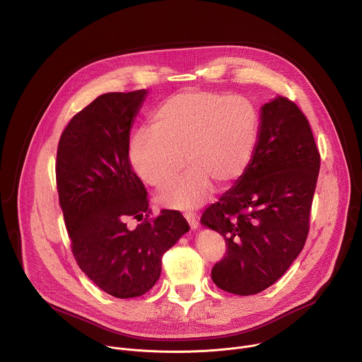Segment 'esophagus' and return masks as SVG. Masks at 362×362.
<instances>
[{"instance_id": "obj_1", "label": "esophagus", "mask_w": 362, "mask_h": 362, "mask_svg": "<svg viewBox=\"0 0 362 362\" xmlns=\"http://www.w3.org/2000/svg\"><path fill=\"white\" fill-rule=\"evenodd\" d=\"M185 218H186V221L189 222V225H190V229H192V230H196V229L199 228L197 218H196L193 214H185Z\"/></svg>"}]
</instances>
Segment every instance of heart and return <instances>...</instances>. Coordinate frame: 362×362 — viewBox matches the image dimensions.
Here are the masks:
<instances>
[{"label": "heart", "mask_w": 362, "mask_h": 362, "mask_svg": "<svg viewBox=\"0 0 362 362\" xmlns=\"http://www.w3.org/2000/svg\"><path fill=\"white\" fill-rule=\"evenodd\" d=\"M151 129L137 130L129 144L136 175L154 187L163 206L193 211L208 200L214 185L225 189L247 169L259 133V113L243 95L189 88L156 107Z\"/></svg>", "instance_id": "1"}]
</instances>
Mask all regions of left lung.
<instances>
[{"mask_svg": "<svg viewBox=\"0 0 362 362\" xmlns=\"http://www.w3.org/2000/svg\"><path fill=\"white\" fill-rule=\"evenodd\" d=\"M259 119L247 169L200 219L228 246L212 281L243 296L274 285L300 253L321 165L313 130L295 103L276 95Z\"/></svg>", "mask_w": 362, "mask_h": 362, "instance_id": "8db88e82", "label": "left lung"}]
</instances>
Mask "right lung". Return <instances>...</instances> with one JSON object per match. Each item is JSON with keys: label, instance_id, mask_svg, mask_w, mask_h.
<instances>
[{"label": "right lung", "instance_id": "obj_1", "mask_svg": "<svg viewBox=\"0 0 362 362\" xmlns=\"http://www.w3.org/2000/svg\"><path fill=\"white\" fill-rule=\"evenodd\" d=\"M147 90L106 93L77 113L57 150V190L80 269L105 292L136 298L158 282L162 256L189 230L177 211L147 221L148 199L129 162ZM130 217L145 221L132 230Z\"/></svg>", "mask_w": 362, "mask_h": 362}]
</instances>
